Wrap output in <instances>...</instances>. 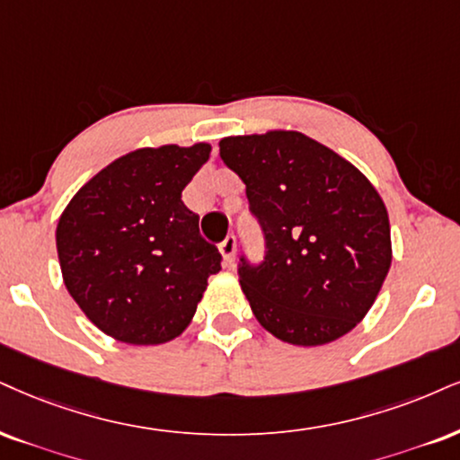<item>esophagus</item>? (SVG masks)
<instances>
[{"instance_id":"34e87169","label":"esophagus","mask_w":460,"mask_h":460,"mask_svg":"<svg viewBox=\"0 0 460 460\" xmlns=\"http://www.w3.org/2000/svg\"><path fill=\"white\" fill-rule=\"evenodd\" d=\"M219 252H221V256H224L226 262L232 264V260H234V253H236V239H234V236H226V239L219 243Z\"/></svg>"}]
</instances>
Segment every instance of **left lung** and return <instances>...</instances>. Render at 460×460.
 Masks as SVG:
<instances>
[{
    "label": "left lung",
    "mask_w": 460,
    "mask_h": 460,
    "mask_svg": "<svg viewBox=\"0 0 460 460\" xmlns=\"http://www.w3.org/2000/svg\"><path fill=\"white\" fill-rule=\"evenodd\" d=\"M226 166L245 183L264 258L239 260L253 315L292 345H324L349 332L386 279L388 213L376 187L341 155L300 132L230 136Z\"/></svg>",
    "instance_id": "obj_1"
}]
</instances>
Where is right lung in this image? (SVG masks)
Returning a JSON list of instances; mask_svg holds the SVG:
<instances>
[{"label": "right lung", "mask_w": 460, "mask_h": 460, "mask_svg": "<svg viewBox=\"0 0 460 460\" xmlns=\"http://www.w3.org/2000/svg\"><path fill=\"white\" fill-rule=\"evenodd\" d=\"M208 153L204 143L128 153L84 183L57 224L67 292L117 341L179 337L219 273V249L181 200Z\"/></svg>", "instance_id": "right-lung-1"}]
</instances>
